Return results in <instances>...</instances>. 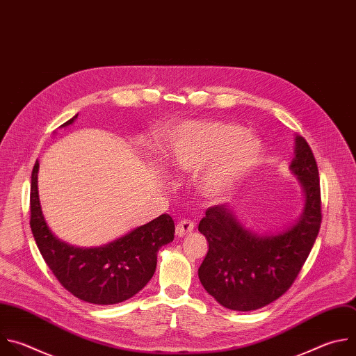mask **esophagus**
<instances>
[{
  "instance_id": "1",
  "label": "esophagus",
  "mask_w": 356,
  "mask_h": 356,
  "mask_svg": "<svg viewBox=\"0 0 356 356\" xmlns=\"http://www.w3.org/2000/svg\"><path fill=\"white\" fill-rule=\"evenodd\" d=\"M193 227H195V223L192 220L184 219V220L178 222V225L175 227V233H177V236L181 237V236H185V234L191 233L193 230Z\"/></svg>"
}]
</instances>
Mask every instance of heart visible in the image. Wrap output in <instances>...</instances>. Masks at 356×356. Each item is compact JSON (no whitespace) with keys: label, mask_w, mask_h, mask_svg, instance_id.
<instances>
[{"label":"heart","mask_w":356,"mask_h":356,"mask_svg":"<svg viewBox=\"0 0 356 356\" xmlns=\"http://www.w3.org/2000/svg\"><path fill=\"white\" fill-rule=\"evenodd\" d=\"M262 141L232 122L191 120L177 126L167 140L168 164L178 174L202 177L207 196L222 197L250 175L262 159Z\"/></svg>","instance_id":"1"}]
</instances>
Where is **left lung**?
<instances>
[{"label": "left lung", "instance_id": "left-lung-1", "mask_svg": "<svg viewBox=\"0 0 356 356\" xmlns=\"http://www.w3.org/2000/svg\"><path fill=\"white\" fill-rule=\"evenodd\" d=\"M292 172L305 192V209L288 230L259 236L247 230L229 204L206 210L199 232L209 251L199 266L204 291L236 312L261 309L285 293L306 262L321 225L318 168L307 141L296 136Z\"/></svg>", "mask_w": 356, "mask_h": 356}]
</instances>
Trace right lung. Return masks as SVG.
Returning <instances> with one entry per match:
<instances>
[{"mask_svg":"<svg viewBox=\"0 0 356 356\" xmlns=\"http://www.w3.org/2000/svg\"><path fill=\"white\" fill-rule=\"evenodd\" d=\"M76 116L60 127L70 126ZM39 161L31 178V229L38 248L61 286L83 302L116 305L133 298L153 277L159 250L174 240L170 215L140 226L101 247L81 248L60 241L47 227L38 192Z\"/></svg>","mask_w":356,"mask_h":356,"instance_id":"1","label":"right lung"}]
</instances>
